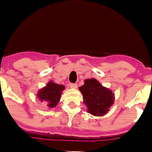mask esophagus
Wrapping results in <instances>:
<instances>
[{
	"label": "esophagus",
	"mask_w": 152,
	"mask_h": 152,
	"mask_svg": "<svg viewBox=\"0 0 152 152\" xmlns=\"http://www.w3.org/2000/svg\"><path fill=\"white\" fill-rule=\"evenodd\" d=\"M69 86L70 88H77V84H75V83H69Z\"/></svg>",
	"instance_id": "esophagus-1"
}]
</instances>
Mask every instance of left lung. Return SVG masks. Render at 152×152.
I'll return each mask as SVG.
<instances>
[{"instance_id": "8db88e82", "label": "left lung", "mask_w": 152, "mask_h": 152, "mask_svg": "<svg viewBox=\"0 0 152 152\" xmlns=\"http://www.w3.org/2000/svg\"><path fill=\"white\" fill-rule=\"evenodd\" d=\"M83 94L87 112L94 116H103L108 113L115 102V94L110 89L102 86L94 78L86 79L84 84L79 87Z\"/></svg>"}]
</instances>
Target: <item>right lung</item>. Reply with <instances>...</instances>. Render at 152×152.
I'll return each instance as SVG.
<instances>
[{
  "label": "right lung",
  "mask_w": 152,
  "mask_h": 152,
  "mask_svg": "<svg viewBox=\"0 0 152 152\" xmlns=\"http://www.w3.org/2000/svg\"><path fill=\"white\" fill-rule=\"evenodd\" d=\"M65 88L64 85H59L50 80L45 87L39 90L37 97L41 102H45L48 108H54L58 104Z\"/></svg>",
  "instance_id": "add662e5"
}]
</instances>
